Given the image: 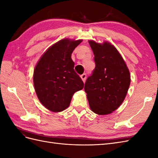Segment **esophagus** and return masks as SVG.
Masks as SVG:
<instances>
[{
    "mask_svg": "<svg viewBox=\"0 0 158 158\" xmlns=\"http://www.w3.org/2000/svg\"><path fill=\"white\" fill-rule=\"evenodd\" d=\"M80 77H81V78H82L83 82H84L85 80V78H86V74H82V75L80 76Z\"/></svg>",
    "mask_w": 158,
    "mask_h": 158,
    "instance_id": "obj_1",
    "label": "esophagus"
}]
</instances>
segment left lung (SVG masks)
Instances as JSON below:
<instances>
[{"instance_id":"1","label":"left lung","mask_w":158,"mask_h":158,"mask_svg":"<svg viewBox=\"0 0 158 158\" xmlns=\"http://www.w3.org/2000/svg\"><path fill=\"white\" fill-rule=\"evenodd\" d=\"M94 54L95 67L87 78L84 90L91 110L98 114H107L119 107L131 84L125 62L110 43L102 44L89 41Z\"/></svg>"}]
</instances>
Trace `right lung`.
Here are the masks:
<instances>
[{
  "label": "right lung",
  "mask_w": 158,
  "mask_h": 158,
  "mask_svg": "<svg viewBox=\"0 0 158 158\" xmlns=\"http://www.w3.org/2000/svg\"><path fill=\"white\" fill-rule=\"evenodd\" d=\"M82 41L60 40L45 51L35 66L33 84L37 98L52 112L63 111L69 107L73 94L84 88L71 59V54Z\"/></svg>",
  "instance_id": "add662e5"
}]
</instances>
